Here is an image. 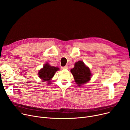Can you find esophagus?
I'll use <instances>...</instances> for the list:
<instances>
[{
  "instance_id": "esophagus-1",
  "label": "esophagus",
  "mask_w": 130,
  "mask_h": 130,
  "mask_svg": "<svg viewBox=\"0 0 130 130\" xmlns=\"http://www.w3.org/2000/svg\"><path fill=\"white\" fill-rule=\"evenodd\" d=\"M61 69H68V66L66 65L64 67H61Z\"/></svg>"
}]
</instances>
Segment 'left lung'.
<instances>
[{"label": "left lung", "mask_w": 130, "mask_h": 130, "mask_svg": "<svg viewBox=\"0 0 130 130\" xmlns=\"http://www.w3.org/2000/svg\"><path fill=\"white\" fill-rule=\"evenodd\" d=\"M71 72L76 83L79 86L88 82L92 76L89 67L86 66L81 60L75 63L74 67L71 70Z\"/></svg>", "instance_id": "8db88e82"}]
</instances>
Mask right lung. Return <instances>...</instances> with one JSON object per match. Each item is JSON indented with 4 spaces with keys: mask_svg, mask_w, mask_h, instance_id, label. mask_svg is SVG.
Masks as SVG:
<instances>
[{
    "mask_svg": "<svg viewBox=\"0 0 130 130\" xmlns=\"http://www.w3.org/2000/svg\"><path fill=\"white\" fill-rule=\"evenodd\" d=\"M58 70H59V69L57 67L52 66L50 64L46 63L44 65L43 69L39 71L38 75L39 77L42 79L43 82H46L47 84H51V78Z\"/></svg>",
    "mask_w": 130,
    "mask_h": 130,
    "instance_id": "obj_1",
    "label": "right lung"
}]
</instances>
